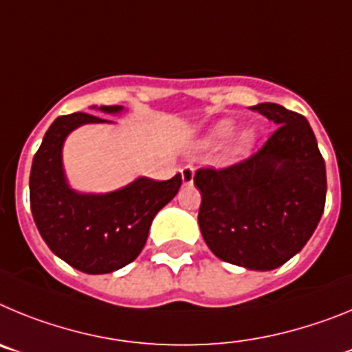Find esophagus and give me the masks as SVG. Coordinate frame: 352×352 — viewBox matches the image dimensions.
I'll use <instances>...</instances> for the list:
<instances>
[{"label": "esophagus", "mask_w": 352, "mask_h": 352, "mask_svg": "<svg viewBox=\"0 0 352 352\" xmlns=\"http://www.w3.org/2000/svg\"><path fill=\"white\" fill-rule=\"evenodd\" d=\"M179 173H182V179L185 185H192V183H194V173H195L194 166H190V164H188V166L182 167V170H179Z\"/></svg>", "instance_id": "34e87169"}]
</instances>
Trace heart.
Returning a JSON list of instances; mask_svg holds the SVG:
<instances>
[{
	"label": "heart",
	"mask_w": 352,
	"mask_h": 352,
	"mask_svg": "<svg viewBox=\"0 0 352 352\" xmlns=\"http://www.w3.org/2000/svg\"><path fill=\"white\" fill-rule=\"evenodd\" d=\"M234 123L231 120H220L217 121L213 126L206 132L203 139H201V146L203 148H217V146L223 144L227 139L231 138L232 132H234ZM257 142V133L254 129H245L241 132H238L234 138L229 141V153L232 157H243L252 151V148L256 146Z\"/></svg>",
	"instance_id": "b5f03b06"
}]
</instances>
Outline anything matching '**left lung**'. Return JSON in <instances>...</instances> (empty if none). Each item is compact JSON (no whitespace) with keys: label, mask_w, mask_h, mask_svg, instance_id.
<instances>
[{"label":"left lung","mask_w":352,"mask_h":352,"mask_svg":"<svg viewBox=\"0 0 352 352\" xmlns=\"http://www.w3.org/2000/svg\"><path fill=\"white\" fill-rule=\"evenodd\" d=\"M278 129L247 160L199 169V227L219 259L270 272L307 245L326 203V166L309 121L278 104L252 107Z\"/></svg>","instance_id":"obj_1"}]
</instances>
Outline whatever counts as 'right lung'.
Wrapping results in <instances>:
<instances>
[{
  "label": "right lung",
  "instance_id": "add662e5",
  "mask_svg": "<svg viewBox=\"0 0 352 352\" xmlns=\"http://www.w3.org/2000/svg\"><path fill=\"white\" fill-rule=\"evenodd\" d=\"M91 109L121 114L123 105ZM113 121L74 113L54 120L43 135L30 174V203L40 236L52 254L88 275H104L132 263L144 248L155 214L182 186L176 174L167 182L139 176L105 194L72 188L63 167V144L76 129Z\"/></svg>",
  "mask_w": 352,
  "mask_h": 352
}]
</instances>
